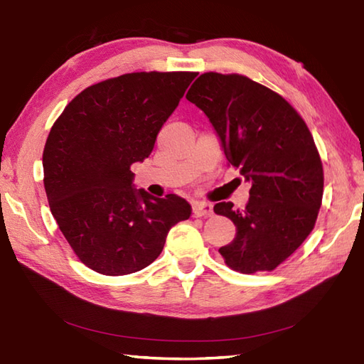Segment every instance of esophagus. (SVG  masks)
<instances>
[{
  "label": "esophagus",
  "mask_w": 364,
  "mask_h": 364,
  "mask_svg": "<svg viewBox=\"0 0 364 364\" xmlns=\"http://www.w3.org/2000/svg\"><path fill=\"white\" fill-rule=\"evenodd\" d=\"M213 213V207L208 203H195L193 204V215L196 218L199 216H210Z\"/></svg>",
  "instance_id": "esophagus-1"
}]
</instances>
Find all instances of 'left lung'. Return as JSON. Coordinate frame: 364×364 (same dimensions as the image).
Listing matches in <instances>:
<instances>
[{
    "label": "left lung",
    "mask_w": 364,
    "mask_h": 364,
    "mask_svg": "<svg viewBox=\"0 0 364 364\" xmlns=\"http://www.w3.org/2000/svg\"><path fill=\"white\" fill-rule=\"evenodd\" d=\"M187 100L207 115L225 157L252 183L245 208L213 207L237 228L220 254L238 272L276 269L310 235L321 208L324 173L309 127L280 95L241 75L204 73Z\"/></svg>",
    "instance_id": "left-lung-1"
}]
</instances>
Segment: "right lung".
Masks as SVG:
<instances>
[{
  "instance_id": "obj_1",
  "label": "right lung",
  "mask_w": 364,
  "mask_h": 364,
  "mask_svg": "<svg viewBox=\"0 0 364 364\" xmlns=\"http://www.w3.org/2000/svg\"><path fill=\"white\" fill-rule=\"evenodd\" d=\"M196 73H129L85 88L51 127L45 191L63 237L88 268L124 276L160 255L169 229L188 220L183 198L136 190L131 166L154 149Z\"/></svg>"
}]
</instances>
